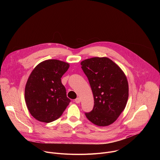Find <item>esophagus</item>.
I'll return each instance as SVG.
<instances>
[{"label": "esophagus", "instance_id": "34e87169", "mask_svg": "<svg viewBox=\"0 0 160 160\" xmlns=\"http://www.w3.org/2000/svg\"><path fill=\"white\" fill-rule=\"evenodd\" d=\"M80 98H77V99H75V102H76V103H80Z\"/></svg>", "mask_w": 160, "mask_h": 160}]
</instances>
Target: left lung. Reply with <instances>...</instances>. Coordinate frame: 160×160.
Returning a JSON list of instances; mask_svg holds the SVG:
<instances>
[{
	"instance_id": "left-lung-1",
	"label": "left lung",
	"mask_w": 160,
	"mask_h": 160,
	"mask_svg": "<svg viewBox=\"0 0 160 160\" xmlns=\"http://www.w3.org/2000/svg\"><path fill=\"white\" fill-rule=\"evenodd\" d=\"M92 89L94 105L85 115L94 124L104 127L115 122L124 110L128 84L121 68L108 58H92L81 62Z\"/></svg>"
}]
</instances>
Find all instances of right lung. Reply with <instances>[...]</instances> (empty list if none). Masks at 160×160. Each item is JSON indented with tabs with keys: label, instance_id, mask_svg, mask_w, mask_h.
Returning <instances> with one entry per match:
<instances>
[{
	"label": "right lung",
	"instance_id": "obj_1",
	"mask_svg": "<svg viewBox=\"0 0 160 160\" xmlns=\"http://www.w3.org/2000/svg\"><path fill=\"white\" fill-rule=\"evenodd\" d=\"M69 67L67 62L49 59L39 63L31 73L25 86V99L36 120L52 122L62 115L70 102L61 80Z\"/></svg>",
	"mask_w": 160,
	"mask_h": 160
}]
</instances>
